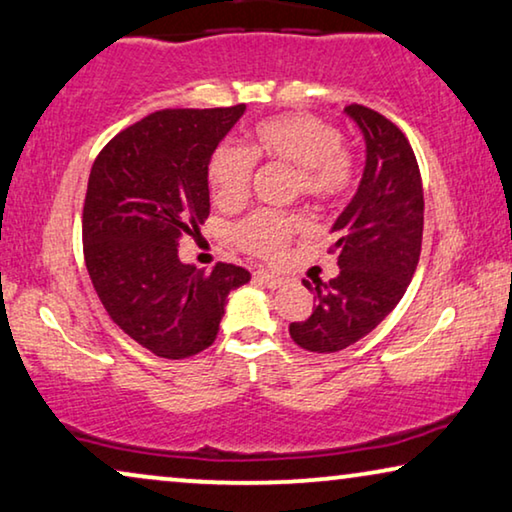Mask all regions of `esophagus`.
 <instances>
[{
  "instance_id": "esophagus-1",
  "label": "esophagus",
  "mask_w": 512,
  "mask_h": 512,
  "mask_svg": "<svg viewBox=\"0 0 512 512\" xmlns=\"http://www.w3.org/2000/svg\"><path fill=\"white\" fill-rule=\"evenodd\" d=\"M253 278L257 280V283L271 287V290H276V287H280V283H283V278L273 276V273H269V271H255Z\"/></svg>"
}]
</instances>
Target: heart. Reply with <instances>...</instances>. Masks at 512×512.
I'll list each match as a JSON object with an SVG mask.
<instances>
[{"label":"heart","mask_w":512,"mask_h":512,"mask_svg":"<svg viewBox=\"0 0 512 512\" xmlns=\"http://www.w3.org/2000/svg\"><path fill=\"white\" fill-rule=\"evenodd\" d=\"M255 162L294 169V192L320 208L338 206L357 183L359 164L341 129L313 113H285L259 120L248 132L246 148L222 143L208 160V187L220 211H239L253 192ZM301 213L257 211L234 229L243 253L278 259L294 236L306 232Z\"/></svg>","instance_id":"obj_1"}]
</instances>
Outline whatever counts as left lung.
I'll list each match as a JSON object with an SVG mask.
<instances>
[{"mask_svg": "<svg viewBox=\"0 0 512 512\" xmlns=\"http://www.w3.org/2000/svg\"><path fill=\"white\" fill-rule=\"evenodd\" d=\"M345 113L364 132L366 167L331 227L327 253L341 271L327 283L304 280L318 301L306 320L290 325L294 343L311 352H338L376 329L406 292L422 250V178L406 134L369 106L350 104Z\"/></svg>", "mask_w": 512, "mask_h": 512, "instance_id": "obj_1", "label": "left lung"}]
</instances>
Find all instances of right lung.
Returning a JSON list of instances; mask_svg holds the SVG:
<instances>
[{"label":"right lung","mask_w":512,"mask_h":512,"mask_svg":"<svg viewBox=\"0 0 512 512\" xmlns=\"http://www.w3.org/2000/svg\"><path fill=\"white\" fill-rule=\"evenodd\" d=\"M246 111L162 109L134 122L92 164L83 204V257L109 318L164 359H185L215 341L227 294L250 271H213L178 259L183 236L211 211L208 160Z\"/></svg>","instance_id":"1"}]
</instances>
